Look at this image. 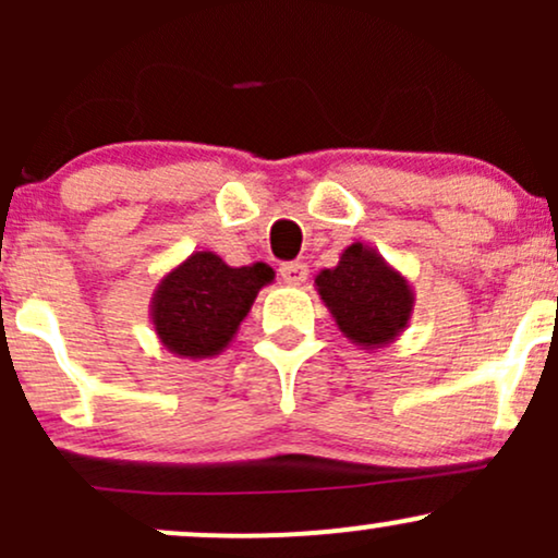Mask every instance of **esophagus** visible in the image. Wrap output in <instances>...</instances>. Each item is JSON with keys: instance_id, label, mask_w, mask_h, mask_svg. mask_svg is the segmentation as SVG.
<instances>
[{"instance_id": "1", "label": "esophagus", "mask_w": 558, "mask_h": 558, "mask_svg": "<svg viewBox=\"0 0 558 558\" xmlns=\"http://www.w3.org/2000/svg\"><path fill=\"white\" fill-rule=\"evenodd\" d=\"M306 275H310V267H306L304 262H286V265L280 267V278H283V283L288 286H301L306 280Z\"/></svg>"}]
</instances>
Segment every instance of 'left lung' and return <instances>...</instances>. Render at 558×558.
I'll use <instances>...</instances> for the list:
<instances>
[{"instance_id":"8db88e82","label":"left lung","mask_w":558,"mask_h":558,"mask_svg":"<svg viewBox=\"0 0 558 558\" xmlns=\"http://www.w3.org/2000/svg\"><path fill=\"white\" fill-rule=\"evenodd\" d=\"M315 288L338 330L367 351L393 343L414 312L409 280L360 241L343 248L336 267L317 275Z\"/></svg>"}]
</instances>
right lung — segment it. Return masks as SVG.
<instances>
[{
	"mask_svg": "<svg viewBox=\"0 0 558 558\" xmlns=\"http://www.w3.org/2000/svg\"><path fill=\"white\" fill-rule=\"evenodd\" d=\"M275 272L265 262L230 267L215 252H194L162 275L151 293V325L159 343L181 360L222 354Z\"/></svg>",
	"mask_w": 558,
	"mask_h": 558,
	"instance_id": "obj_1",
	"label": "right lung"
}]
</instances>
